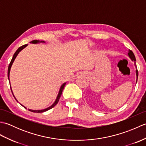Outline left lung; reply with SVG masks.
Here are the masks:
<instances>
[{"label":"left lung","instance_id":"1","mask_svg":"<svg viewBox=\"0 0 146 146\" xmlns=\"http://www.w3.org/2000/svg\"><path fill=\"white\" fill-rule=\"evenodd\" d=\"M128 56H129V57L130 58V59H131V60L132 61H134V65H135V68H136L135 73H136V77H137V79H136V83H137V78H138V71H137V66H136V64H135V61H136L135 57L134 56V54L133 53V52L131 50H130V49H129V51H128Z\"/></svg>","mask_w":146,"mask_h":146}]
</instances>
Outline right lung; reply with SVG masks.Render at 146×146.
I'll return each instance as SVG.
<instances>
[{
    "mask_svg": "<svg viewBox=\"0 0 146 146\" xmlns=\"http://www.w3.org/2000/svg\"><path fill=\"white\" fill-rule=\"evenodd\" d=\"M40 42H45V41H39V40H34V41H32L31 42H30V43H32V44H38V43H40ZM27 46V44H25V45H23V46H21V47L17 49V50L16 51H15V52L14 54V56H13V57H12V60H11V61L10 64H9V68H8L7 76H8V79H9V81H10V80H9V75H10V71H11V68L12 65V64H13V63H14V60H15V58L17 57V56L18 55V54L19 53V52H20V51H21L22 50H23V49L24 48H25ZM66 82H65V83H63V84H62V85H61V87H60V90H59V92H58V96H57L56 98V100H55V101H54V103L52 104L51 105L50 107H48V108H45V109H42V110H31V109H28V110H29V111H33V112H36V113H42V112H44V111H47V110H49V109H51V108H53V107L55 106V105L58 104V102L59 100H60V98L62 92H63V90L64 87L65 85H66ZM11 92H12V94H13V92H12V88H11ZM13 96H14V97L15 98V100H17V102H18L17 99L15 98V96L14 95V94H13ZM21 105L22 106H23V107H25L24 106V105H23L22 104H21ZM25 108H26V107H25Z\"/></svg>",
    "mask_w": 146,
    "mask_h": 146,
    "instance_id": "obj_1",
    "label": "right lung"
}]
</instances>
